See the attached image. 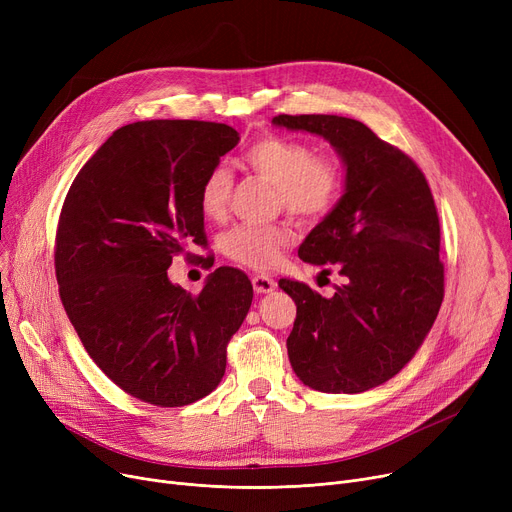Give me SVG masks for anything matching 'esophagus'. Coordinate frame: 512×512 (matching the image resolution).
<instances>
[{
	"label": "esophagus",
	"instance_id": "34e87169",
	"mask_svg": "<svg viewBox=\"0 0 512 512\" xmlns=\"http://www.w3.org/2000/svg\"><path fill=\"white\" fill-rule=\"evenodd\" d=\"M253 288L257 294H265V292H272L276 288V282L272 278H267L263 274H255L253 276Z\"/></svg>",
	"mask_w": 512,
	"mask_h": 512
}]
</instances>
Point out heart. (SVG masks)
<instances>
[{
    "label": "heart",
    "instance_id": "heart-1",
    "mask_svg": "<svg viewBox=\"0 0 512 512\" xmlns=\"http://www.w3.org/2000/svg\"><path fill=\"white\" fill-rule=\"evenodd\" d=\"M245 164L259 178L276 186V203L290 215L305 222L328 215L342 193L340 164L326 155L313 153L301 141L284 137H265L245 153ZM232 193V172L215 166L203 178L199 191L201 211L211 220H222ZM294 238L290 224H240L222 238V251L228 259L251 267L272 270L282 259V251Z\"/></svg>",
    "mask_w": 512,
    "mask_h": 512
}]
</instances>
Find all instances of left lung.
I'll return each mask as SVG.
<instances>
[{"instance_id":"obj_1","label":"left lung","mask_w":512,"mask_h":512,"mask_svg":"<svg viewBox=\"0 0 512 512\" xmlns=\"http://www.w3.org/2000/svg\"><path fill=\"white\" fill-rule=\"evenodd\" d=\"M272 122L319 134L346 166L344 195L299 249L307 263L334 265L344 284L326 299L303 282H278L297 303L290 365L319 392L371 390L413 359L444 299L434 195L415 161L359 120L280 114Z\"/></svg>"}]
</instances>
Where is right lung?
<instances>
[{
	"instance_id": "obj_1",
	"label": "right lung",
	"mask_w": 512,
	"mask_h": 512,
	"mask_svg": "<svg viewBox=\"0 0 512 512\" xmlns=\"http://www.w3.org/2000/svg\"><path fill=\"white\" fill-rule=\"evenodd\" d=\"M238 141L218 122L126 124L78 172L60 213L56 278L70 324L107 378L155 407L218 388L253 301L236 267H218L199 294L168 278L186 245L207 247L201 184Z\"/></svg>"
}]
</instances>
